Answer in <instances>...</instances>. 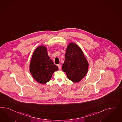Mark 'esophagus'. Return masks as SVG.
Listing matches in <instances>:
<instances>
[{"label":"esophagus","instance_id":"34e87169","mask_svg":"<svg viewBox=\"0 0 122 122\" xmlns=\"http://www.w3.org/2000/svg\"><path fill=\"white\" fill-rule=\"evenodd\" d=\"M57 66H58V67H59V70H60L61 69V64H58L57 65Z\"/></svg>","mask_w":122,"mask_h":122}]
</instances>
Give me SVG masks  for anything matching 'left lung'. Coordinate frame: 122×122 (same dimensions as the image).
<instances>
[{"label": "left lung", "instance_id": "1", "mask_svg": "<svg viewBox=\"0 0 122 122\" xmlns=\"http://www.w3.org/2000/svg\"><path fill=\"white\" fill-rule=\"evenodd\" d=\"M88 67V61L81 49L75 43H70L66 48L65 60L62 66V70L67 77L73 82H78L87 73Z\"/></svg>", "mask_w": 122, "mask_h": 122}]
</instances>
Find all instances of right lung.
<instances>
[{"mask_svg":"<svg viewBox=\"0 0 122 122\" xmlns=\"http://www.w3.org/2000/svg\"><path fill=\"white\" fill-rule=\"evenodd\" d=\"M58 70L48 56L47 49L43 46H38L34 51L30 63V72L38 83L44 84L51 80L53 73Z\"/></svg>","mask_w":122,"mask_h":122,"instance_id":"right-lung-1","label":"right lung"}]
</instances>
